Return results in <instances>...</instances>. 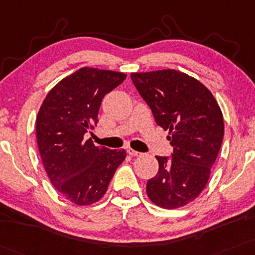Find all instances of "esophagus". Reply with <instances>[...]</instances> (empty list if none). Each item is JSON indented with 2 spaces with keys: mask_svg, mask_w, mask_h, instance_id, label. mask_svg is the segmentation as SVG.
Wrapping results in <instances>:
<instances>
[{
  "mask_svg": "<svg viewBox=\"0 0 255 255\" xmlns=\"http://www.w3.org/2000/svg\"><path fill=\"white\" fill-rule=\"evenodd\" d=\"M127 152H128V154L133 155V157H137V155H142V153H141V152L134 151V149H131V148H128Z\"/></svg>",
  "mask_w": 255,
  "mask_h": 255,
  "instance_id": "34e87169",
  "label": "esophagus"
}]
</instances>
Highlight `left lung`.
<instances>
[{
  "instance_id": "left-lung-1",
  "label": "left lung",
  "mask_w": 255,
  "mask_h": 255,
  "mask_svg": "<svg viewBox=\"0 0 255 255\" xmlns=\"http://www.w3.org/2000/svg\"><path fill=\"white\" fill-rule=\"evenodd\" d=\"M137 93L155 122L170 130L168 157H155L159 171L147 182L148 197L158 207L176 209L201 194L222 145L225 125L213 94L177 70L131 73Z\"/></svg>"
}]
</instances>
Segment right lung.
I'll list each match as a JSON object with an SVG mask.
<instances>
[{"label":"right lung","instance_id":"right-lung-1","mask_svg":"<svg viewBox=\"0 0 255 255\" xmlns=\"http://www.w3.org/2000/svg\"><path fill=\"white\" fill-rule=\"evenodd\" d=\"M125 79V73L83 67L58 83L40 107L36 141L46 173L72 203L100 201L125 160V149L95 146L84 139L97 125L103 97Z\"/></svg>","mask_w":255,"mask_h":255}]
</instances>
